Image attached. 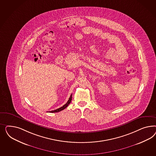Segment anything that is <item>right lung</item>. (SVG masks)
I'll list each match as a JSON object with an SVG mask.
<instances>
[{"label": "right lung", "instance_id": "add662e5", "mask_svg": "<svg viewBox=\"0 0 156 156\" xmlns=\"http://www.w3.org/2000/svg\"><path fill=\"white\" fill-rule=\"evenodd\" d=\"M71 99H72V95H70V98H69V99L68 100V101L67 102V103L66 104H65L63 106H62L61 108H59V109H56V110H52V111H50L49 112L50 113H57V112H61L62 110H64V109L66 108L67 106H68V105H69V104H70V102H71Z\"/></svg>", "mask_w": 156, "mask_h": 156}]
</instances>
